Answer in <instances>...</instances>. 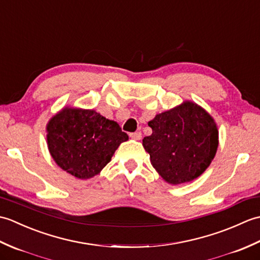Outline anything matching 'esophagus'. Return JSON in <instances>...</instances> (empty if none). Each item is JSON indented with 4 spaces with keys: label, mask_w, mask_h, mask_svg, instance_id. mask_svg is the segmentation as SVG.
Wrapping results in <instances>:
<instances>
[{
    "label": "esophagus",
    "mask_w": 260,
    "mask_h": 260,
    "mask_svg": "<svg viewBox=\"0 0 260 260\" xmlns=\"http://www.w3.org/2000/svg\"><path fill=\"white\" fill-rule=\"evenodd\" d=\"M129 136H131V139L139 141V140H141L142 133H141V132H135V133H131V134H129Z\"/></svg>",
    "instance_id": "obj_1"
}]
</instances>
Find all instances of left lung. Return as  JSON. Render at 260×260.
I'll return each mask as SVG.
<instances>
[{"label": "left lung", "mask_w": 260, "mask_h": 260, "mask_svg": "<svg viewBox=\"0 0 260 260\" xmlns=\"http://www.w3.org/2000/svg\"><path fill=\"white\" fill-rule=\"evenodd\" d=\"M152 134L143 139L151 163L170 184L199 178L215 156L219 132L213 117L198 104L185 101L148 121Z\"/></svg>", "instance_id": "left-lung-1"}]
</instances>
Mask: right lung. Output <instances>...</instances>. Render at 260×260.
Listing matches in <instances>:
<instances>
[{
    "mask_svg": "<svg viewBox=\"0 0 260 260\" xmlns=\"http://www.w3.org/2000/svg\"><path fill=\"white\" fill-rule=\"evenodd\" d=\"M128 135L93 109L63 107L47 124L50 155L66 172L87 180L101 173Z\"/></svg>",
    "mask_w": 260,
    "mask_h": 260,
    "instance_id": "right-lung-1",
    "label": "right lung"
}]
</instances>
